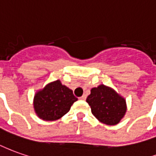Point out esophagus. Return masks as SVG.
Here are the masks:
<instances>
[{
    "mask_svg": "<svg viewBox=\"0 0 156 156\" xmlns=\"http://www.w3.org/2000/svg\"><path fill=\"white\" fill-rule=\"evenodd\" d=\"M79 99H80V100L84 101V100H85V99H86V96H85V95H83V96H81V97H79Z\"/></svg>",
    "mask_w": 156,
    "mask_h": 156,
    "instance_id": "esophagus-1",
    "label": "esophagus"
}]
</instances>
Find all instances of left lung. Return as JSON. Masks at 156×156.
Masks as SVG:
<instances>
[{
	"label": "left lung",
	"instance_id": "1",
	"mask_svg": "<svg viewBox=\"0 0 156 156\" xmlns=\"http://www.w3.org/2000/svg\"><path fill=\"white\" fill-rule=\"evenodd\" d=\"M86 101L92 114L100 122L108 126L117 125L126 113V99L113 88L104 84L92 88Z\"/></svg>",
	"mask_w": 156,
	"mask_h": 156
}]
</instances>
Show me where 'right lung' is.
<instances>
[{
  "mask_svg": "<svg viewBox=\"0 0 156 156\" xmlns=\"http://www.w3.org/2000/svg\"><path fill=\"white\" fill-rule=\"evenodd\" d=\"M76 101L78 98L74 96L73 90L57 79L36 92L33 108L41 119L53 121L67 114Z\"/></svg>",
  "mask_w": 156,
  "mask_h": 156,
  "instance_id": "right-lung-1",
  "label": "right lung"
}]
</instances>
